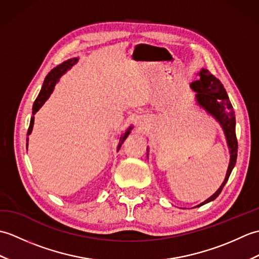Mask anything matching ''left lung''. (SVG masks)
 Instances as JSON below:
<instances>
[{
    "mask_svg": "<svg viewBox=\"0 0 259 259\" xmlns=\"http://www.w3.org/2000/svg\"><path fill=\"white\" fill-rule=\"evenodd\" d=\"M190 88L196 92V100L198 104L205 109L209 114H211L218 121L219 124L222 125L225 136H226L230 153L229 166L224 183L212 196H210L207 200L197 206L200 207L207 202H210L216 199L222 192L224 186L226 185L229 176L235 167L236 159H237L238 142L237 138H236L235 111L222 82L209 72L207 69H201L200 72L198 73V80L191 82Z\"/></svg>",
    "mask_w": 259,
    "mask_h": 259,
    "instance_id": "obj_1",
    "label": "left lung"
}]
</instances>
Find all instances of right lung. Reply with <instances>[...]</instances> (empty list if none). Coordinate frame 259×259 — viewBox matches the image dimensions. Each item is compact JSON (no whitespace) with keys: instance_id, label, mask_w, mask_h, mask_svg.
<instances>
[{"instance_id":"1","label":"right lung","mask_w":259,"mask_h":259,"mask_svg":"<svg viewBox=\"0 0 259 259\" xmlns=\"http://www.w3.org/2000/svg\"><path fill=\"white\" fill-rule=\"evenodd\" d=\"M78 62V58H73V59H69L67 61L62 62L61 64H59L58 67H56L54 69H52L49 74L46 76L45 82H43V85H42V89L38 93L37 98L35 99L34 104H33V108H32V117H31V121H30V126L29 129H27V136L31 135L32 133V129H33V124H34V114L38 111V109H40L45 102L48 100L49 97L51 96V93L53 92L54 89V85L57 84V82L59 81V79L61 78V76L67 72L68 70H70L71 68L73 67V65ZM131 129H133V126H129V129L125 131L124 134L121 135L120 137V140H119V145H118V150L120 149L121 145L123 144V141L126 139V137L129 136ZM27 142H29V138H26V149H27Z\"/></svg>"}]
</instances>
